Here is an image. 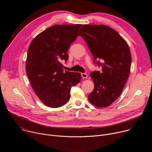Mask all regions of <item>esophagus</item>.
Masks as SVG:
<instances>
[{"label": "esophagus", "instance_id": "1", "mask_svg": "<svg viewBox=\"0 0 152 152\" xmlns=\"http://www.w3.org/2000/svg\"><path fill=\"white\" fill-rule=\"evenodd\" d=\"M81 76L82 78H87L88 77V75L85 73H81Z\"/></svg>", "mask_w": 152, "mask_h": 152}]
</instances>
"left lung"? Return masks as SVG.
<instances>
[{
    "label": "left lung",
    "mask_w": 152,
    "mask_h": 152,
    "mask_svg": "<svg viewBox=\"0 0 152 152\" xmlns=\"http://www.w3.org/2000/svg\"><path fill=\"white\" fill-rule=\"evenodd\" d=\"M102 71L90 74L94 88L88 95L94 105L110 106L120 96L129 77L132 62L129 46L120 34L103 25H83L79 31Z\"/></svg>",
    "instance_id": "1"
}]
</instances>
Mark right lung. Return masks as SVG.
Segmentation results:
<instances>
[{
	"instance_id": "add662e5",
	"label": "right lung",
	"mask_w": 152,
	"mask_h": 152,
	"mask_svg": "<svg viewBox=\"0 0 152 152\" xmlns=\"http://www.w3.org/2000/svg\"><path fill=\"white\" fill-rule=\"evenodd\" d=\"M81 26H52L34 38L29 47L26 74L37 96L49 107L66 104L72 87L80 81V73L64 71L61 61L69 59L67 51Z\"/></svg>"
}]
</instances>
